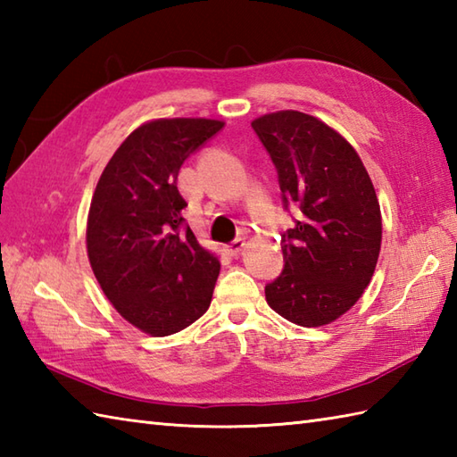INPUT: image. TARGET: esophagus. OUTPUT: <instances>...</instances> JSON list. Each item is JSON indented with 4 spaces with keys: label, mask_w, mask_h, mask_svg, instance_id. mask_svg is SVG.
Listing matches in <instances>:
<instances>
[{
    "label": "esophagus",
    "mask_w": 457,
    "mask_h": 457,
    "mask_svg": "<svg viewBox=\"0 0 457 457\" xmlns=\"http://www.w3.org/2000/svg\"><path fill=\"white\" fill-rule=\"evenodd\" d=\"M244 247H245V239L239 237V239L231 241V244L226 247V251H228V253H229L231 257H236V255L241 253V251H244Z\"/></svg>",
    "instance_id": "34e87169"
}]
</instances>
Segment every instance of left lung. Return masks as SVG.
<instances>
[{"label": "left lung", "mask_w": 457, "mask_h": 457, "mask_svg": "<svg viewBox=\"0 0 457 457\" xmlns=\"http://www.w3.org/2000/svg\"><path fill=\"white\" fill-rule=\"evenodd\" d=\"M251 128L273 161L283 206L298 220L280 239L285 269L265 287L288 322H334L363 295L381 251V210L355 149L312 115L287 110Z\"/></svg>", "instance_id": "1"}]
</instances>
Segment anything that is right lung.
Returning a JSON list of instances; mask_svg holds the SVG:
<instances>
[{"instance_id":"1","label":"right lung","mask_w":457,"mask_h":457,"mask_svg":"<svg viewBox=\"0 0 457 457\" xmlns=\"http://www.w3.org/2000/svg\"><path fill=\"white\" fill-rule=\"evenodd\" d=\"M223 128L202 118L141 125L105 164L88 213V259L115 310L151 336L206 312L220 261L192 234L177 179L182 162Z\"/></svg>"}]
</instances>
